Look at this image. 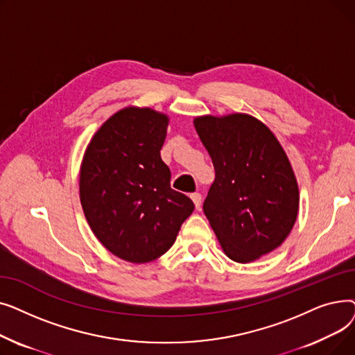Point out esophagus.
Returning a JSON list of instances; mask_svg holds the SVG:
<instances>
[{
  "instance_id": "obj_1",
  "label": "esophagus",
  "mask_w": 355,
  "mask_h": 355,
  "mask_svg": "<svg viewBox=\"0 0 355 355\" xmlns=\"http://www.w3.org/2000/svg\"><path fill=\"white\" fill-rule=\"evenodd\" d=\"M191 200L194 201V206H196V209H197V210H200V209H201V201H202L201 194H200V193H193V194H191Z\"/></svg>"
}]
</instances>
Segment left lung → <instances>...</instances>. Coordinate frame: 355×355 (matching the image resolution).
<instances>
[{"label":"left lung","instance_id":"obj_1","mask_svg":"<svg viewBox=\"0 0 355 355\" xmlns=\"http://www.w3.org/2000/svg\"><path fill=\"white\" fill-rule=\"evenodd\" d=\"M216 178L202 210L225 253L249 263L281 246L300 209L291 162L270 129L246 114L200 116Z\"/></svg>","mask_w":355,"mask_h":355}]
</instances>
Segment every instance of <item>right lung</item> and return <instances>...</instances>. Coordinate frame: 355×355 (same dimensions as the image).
I'll list each match as a JSON object with an SVG mask.
<instances>
[{
	"label": "right lung",
	"instance_id": "1",
	"mask_svg": "<svg viewBox=\"0 0 355 355\" xmlns=\"http://www.w3.org/2000/svg\"><path fill=\"white\" fill-rule=\"evenodd\" d=\"M168 116L149 107L112 115L85 153L80 202L92 232L119 259L146 263L170 249L194 202L171 189L161 159Z\"/></svg>",
	"mask_w": 355,
	"mask_h": 355
}]
</instances>
